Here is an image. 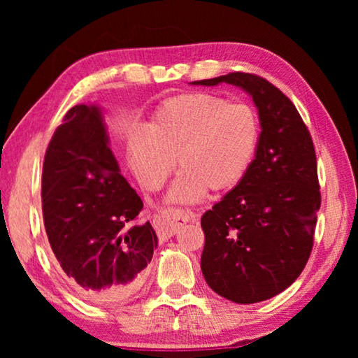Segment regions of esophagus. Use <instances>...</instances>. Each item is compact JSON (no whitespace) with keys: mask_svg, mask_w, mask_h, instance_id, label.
<instances>
[{"mask_svg":"<svg viewBox=\"0 0 358 358\" xmlns=\"http://www.w3.org/2000/svg\"><path fill=\"white\" fill-rule=\"evenodd\" d=\"M194 217H196V215H194L192 211L177 210V208L166 210L162 211L159 216H156L155 220L156 232L159 235V238L166 240L169 237H172V235L180 229V226L189 222L191 220H194Z\"/></svg>","mask_w":358,"mask_h":358,"instance_id":"34e87169","label":"esophagus"}]
</instances>
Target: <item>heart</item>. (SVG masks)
Returning <instances> with one entry per match:
<instances>
[{
  "instance_id": "b5f03b06",
  "label": "heart",
  "mask_w": 358,
  "mask_h": 358,
  "mask_svg": "<svg viewBox=\"0 0 358 358\" xmlns=\"http://www.w3.org/2000/svg\"><path fill=\"white\" fill-rule=\"evenodd\" d=\"M260 124L254 108L208 93H187L166 101L145 128L131 138L128 161L148 191H157L172 173L181 172L167 201L192 203L207 191L237 186L256 156Z\"/></svg>"
}]
</instances>
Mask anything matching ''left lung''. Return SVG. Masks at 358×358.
I'll list each match as a JSON object with an SVG mask.
<instances>
[{"label": "left lung", "instance_id": "1", "mask_svg": "<svg viewBox=\"0 0 358 358\" xmlns=\"http://www.w3.org/2000/svg\"><path fill=\"white\" fill-rule=\"evenodd\" d=\"M234 85L257 107L260 138L245 178L201 224V268L217 295L240 305L268 300L305 268L320 208L310 132L286 94L265 78L232 72L191 85Z\"/></svg>", "mask_w": 358, "mask_h": 358}]
</instances>
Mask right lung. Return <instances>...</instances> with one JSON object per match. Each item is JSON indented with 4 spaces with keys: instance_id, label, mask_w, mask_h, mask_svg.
I'll return each mask as SVG.
<instances>
[{
    "instance_id": "right-lung-1",
    "label": "right lung",
    "mask_w": 358,
    "mask_h": 358,
    "mask_svg": "<svg viewBox=\"0 0 358 358\" xmlns=\"http://www.w3.org/2000/svg\"><path fill=\"white\" fill-rule=\"evenodd\" d=\"M98 104L64 115L42 169V213L64 280L92 303H115L141 287L157 248L150 222L134 224L142 199L123 175Z\"/></svg>"
}]
</instances>
